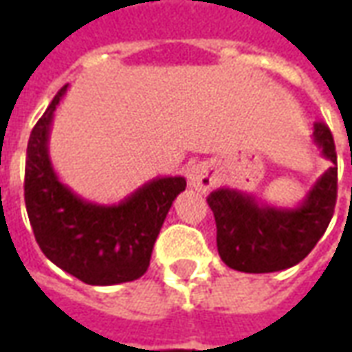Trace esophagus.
I'll list each match as a JSON object with an SVG mask.
<instances>
[{"mask_svg": "<svg viewBox=\"0 0 352 352\" xmlns=\"http://www.w3.org/2000/svg\"><path fill=\"white\" fill-rule=\"evenodd\" d=\"M186 177H188V184L194 190L207 192L213 186V177H211V169L207 164H194L186 169Z\"/></svg>", "mask_w": 352, "mask_h": 352, "instance_id": "1", "label": "esophagus"}]
</instances>
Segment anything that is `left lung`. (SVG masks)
I'll list each match as a JSON object with an SVG mask.
<instances>
[{"mask_svg":"<svg viewBox=\"0 0 352 352\" xmlns=\"http://www.w3.org/2000/svg\"><path fill=\"white\" fill-rule=\"evenodd\" d=\"M313 143L332 166L296 207L262 204L252 194L226 186L207 196L217 222L219 254L228 267L245 273L288 270L322 237L338 198V156L326 124L313 126Z\"/></svg>","mask_w":352,"mask_h":352,"instance_id":"8db88e82","label":"left lung"}]
</instances>
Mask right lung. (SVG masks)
I'll use <instances>...</instances> for the list:
<instances>
[{"instance_id": "right-lung-1", "label": "right lung", "mask_w": 352, "mask_h": 352, "mask_svg": "<svg viewBox=\"0 0 352 352\" xmlns=\"http://www.w3.org/2000/svg\"><path fill=\"white\" fill-rule=\"evenodd\" d=\"M65 92L67 85L28 141L24 199L35 241L52 264L87 285L135 280L148 270L154 241L186 179L154 177L118 204L80 198L60 181L49 153L54 111Z\"/></svg>"}]
</instances>
